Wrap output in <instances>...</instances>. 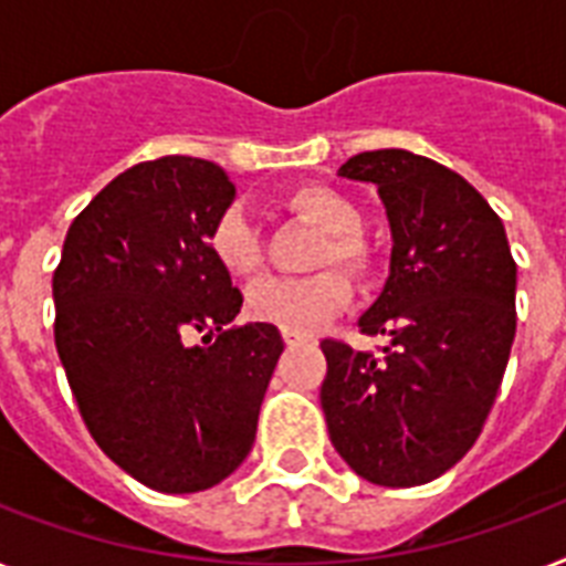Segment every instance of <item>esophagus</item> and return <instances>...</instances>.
I'll list each match as a JSON object with an SVG mask.
<instances>
[{"label":"esophagus","instance_id":"34e87169","mask_svg":"<svg viewBox=\"0 0 566 566\" xmlns=\"http://www.w3.org/2000/svg\"><path fill=\"white\" fill-rule=\"evenodd\" d=\"M284 343H287V346H298V343H305V337H302V334H293V331H284Z\"/></svg>","mask_w":566,"mask_h":566}]
</instances>
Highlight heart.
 <instances>
[{
  "label": "heart",
  "mask_w": 566,
  "mask_h": 566,
  "mask_svg": "<svg viewBox=\"0 0 566 566\" xmlns=\"http://www.w3.org/2000/svg\"><path fill=\"white\" fill-rule=\"evenodd\" d=\"M284 206L298 218L323 229L325 241L316 247V268L339 264L346 273L366 279L375 268V252L363 238V214L352 197L331 186H298L284 197ZM209 250L232 279H252L264 264V241L259 223L243 206L232 203L220 211L209 232ZM352 287L339 270H319L305 279H264L250 291V314L293 334L314 328L346 307Z\"/></svg>",
  "instance_id": "obj_1"
}]
</instances>
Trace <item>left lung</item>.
I'll return each instance as SVG.
<instances>
[{
    "label": "left lung",
    "mask_w": 566,
    "mask_h": 566,
    "mask_svg": "<svg viewBox=\"0 0 566 566\" xmlns=\"http://www.w3.org/2000/svg\"><path fill=\"white\" fill-rule=\"evenodd\" d=\"M339 177L375 182L392 229L389 279L360 316L380 355L323 339L331 444L363 480L410 489L453 468L489 418L514 343L517 264L465 177L410 150H366Z\"/></svg>",
    "instance_id": "8db88e82"
}]
</instances>
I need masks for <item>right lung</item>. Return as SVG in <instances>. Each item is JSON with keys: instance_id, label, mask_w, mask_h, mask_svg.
Returning a JSON list of instances; mask_svg holds the SVG:
<instances>
[{"instance_id": "right-lung-1", "label": "right lung", "mask_w": 566, "mask_h": 566, "mask_svg": "<svg viewBox=\"0 0 566 566\" xmlns=\"http://www.w3.org/2000/svg\"><path fill=\"white\" fill-rule=\"evenodd\" d=\"M232 200L235 182L206 159L133 165L72 220L52 279L54 346L86 430L165 494L241 465L284 352L275 325H232L243 296L209 250Z\"/></svg>"}]
</instances>
